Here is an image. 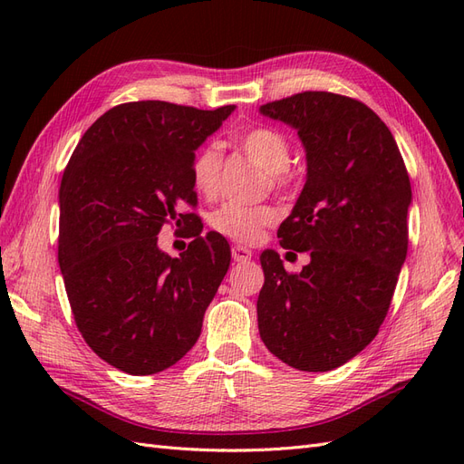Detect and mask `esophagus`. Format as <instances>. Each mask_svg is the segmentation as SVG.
<instances>
[{"mask_svg":"<svg viewBox=\"0 0 464 464\" xmlns=\"http://www.w3.org/2000/svg\"><path fill=\"white\" fill-rule=\"evenodd\" d=\"M232 259L237 263H246L251 259V251L244 246H234L232 247Z\"/></svg>","mask_w":464,"mask_h":464,"instance_id":"esophagus-1","label":"esophagus"}]
</instances>
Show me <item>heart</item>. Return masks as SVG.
I'll return each instance as SVG.
<instances>
[{
  "label": "heart",
  "instance_id": "heart-1",
  "mask_svg": "<svg viewBox=\"0 0 464 464\" xmlns=\"http://www.w3.org/2000/svg\"><path fill=\"white\" fill-rule=\"evenodd\" d=\"M247 157L257 162L269 174L271 184H283V172L290 162V145L285 135L271 128L249 130L237 139ZM222 152L217 145L203 147L191 162V181L198 193L205 198H213L220 186ZM276 210L273 207H246L237 203H227L217 208L210 217V227L217 232L232 237L236 242H257L266 224L276 220Z\"/></svg>",
  "mask_w": 464,
  "mask_h": 464
}]
</instances>
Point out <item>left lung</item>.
<instances>
[{"label": "left lung", "mask_w": 464, "mask_h": 464, "mask_svg": "<svg viewBox=\"0 0 464 464\" xmlns=\"http://www.w3.org/2000/svg\"><path fill=\"white\" fill-rule=\"evenodd\" d=\"M259 114L298 131L305 184L280 224V246L310 251L288 275L275 249L259 261V334L269 353L302 372H329L366 348L382 327L409 247L412 203L397 141L353 98L307 91Z\"/></svg>", "instance_id": "1"}]
</instances>
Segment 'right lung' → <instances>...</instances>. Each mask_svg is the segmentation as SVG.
<instances>
[{
  "instance_id": "obj_1",
  "label": "right lung",
  "mask_w": 464,
  "mask_h": 464,
  "mask_svg": "<svg viewBox=\"0 0 464 464\" xmlns=\"http://www.w3.org/2000/svg\"><path fill=\"white\" fill-rule=\"evenodd\" d=\"M236 106L162 101L108 110L82 135L60 186V269L82 339L110 366L152 375L198 343L230 266L228 242L195 222L179 257L159 247L164 224L195 220L191 162Z\"/></svg>"
}]
</instances>
